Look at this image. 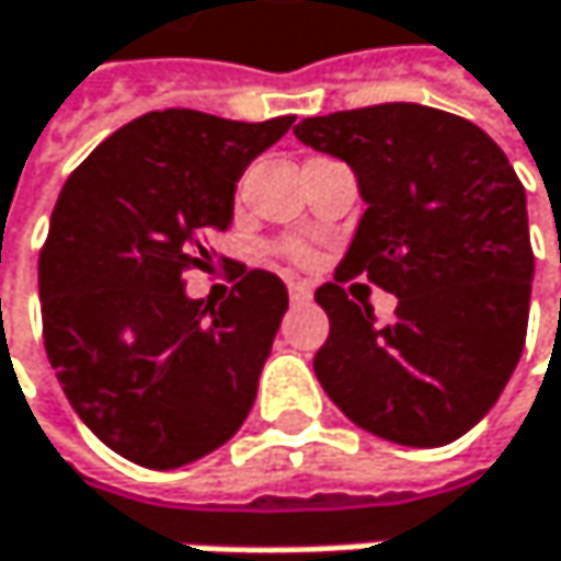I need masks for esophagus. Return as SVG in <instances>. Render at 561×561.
Segmentation results:
<instances>
[{"label":"esophagus","instance_id":"esophagus-1","mask_svg":"<svg viewBox=\"0 0 561 561\" xmlns=\"http://www.w3.org/2000/svg\"><path fill=\"white\" fill-rule=\"evenodd\" d=\"M288 298L298 305V301H308L311 298V285L308 282H288Z\"/></svg>","mask_w":561,"mask_h":561}]
</instances>
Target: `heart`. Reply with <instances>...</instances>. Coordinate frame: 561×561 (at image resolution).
Segmentation results:
<instances>
[{"label": "heart", "instance_id": "obj_1", "mask_svg": "<svg viewBox=\"0 0 561 561\" xmlns=\"http://www.w3.org/2000/svg\"><path fill=\"white\" fill-rule=\"evenodd\" d=\"M273 250H276L279 256H285L288 263H308V260H311V250H308L301 240H279Z\"/></svg>", "mask_w": 561, "mask_h": 561}]
</instances>
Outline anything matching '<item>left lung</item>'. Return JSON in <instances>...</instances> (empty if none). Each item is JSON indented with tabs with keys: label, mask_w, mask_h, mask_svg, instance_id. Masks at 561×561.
<instances>
[{
	"label": "left lung",
	"mask_w": 561,
	"mask_h": 561,
	"mask_svg": "<svg viewBox=\"0 0 561 561\" xmlns=\"http://www.w3.org/2000/svg\"><path fill=\"white\" fill-rule=\"evenodd\" d=\"M298 140L346 160L366 211L314 298L331 333L314 373L363 431L443 446L472 431L511 379L530 314L527 195L504 150L469 118L385 102L301 118ZM399 295L391 325L342 288Z\"/></svg>",
	"instance_id": "left-lung-1"
}]
</instances>
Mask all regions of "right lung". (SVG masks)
<instances>
[{"label":"right lung","mask_w":561,"mask_h":561,"mask_svg":"<svg viewBox=\"0 0 561 561\" xmlns=\"http://www.w3.org/2000/svg\"><path fill=\"white\" fill-rule=\"evenodd\" d=\"M295 115L228 122L147 112L105 137L60 188L37 260L44 350L73 411L144 469H179L247 421L288 308L279 276L233 266L225 301H192V270L230 266L233 185Z\"/></svg>","instance_id":"right-lung-1"}]
</instances>
